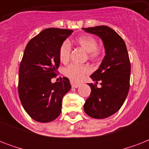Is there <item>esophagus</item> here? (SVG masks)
I'll list each match as a JSON object with an SVG mask.
<instances>
[{"mask_svg":"<svg viewBox=\"0 0 149 149\" xmlns=\"http://www.w3.org/2000/svg\"><path fill=\"white\" fill-rule=\"evenodd\" d=\"M70 83H71V86H72V87H73V88H77V87H79V85H80V83H79V82H75L74 80H71Z\"/></svg>","mask_w":149,"mask_h":149,"instance_id":"1","label":"esophagus"}]
</instances>
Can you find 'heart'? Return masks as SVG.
<instances>
[{
  "instance_id": "b5f03b06",
  "label": "heart",
  "mask_w": 149,
  "mask_h": 149,
  "mask_svg": "<svg viewBox=\"0 0 149 149\" xmlns=\"http://www.w3.org/2000/svg\"><path fill=\"white\" fill-rule=\"evenodd\" d=\"M77 43L80 47L89 53L91 58H97L100 54V50L97 47V41L96 38L90 35L80 36L77 39ZM71 44L69 41H65L61 45L59 49V59L62 63H67L70 58L71 54ZM91 72L89 65L70 64L64 70L65 76L75 80H79L86 73Z\"/></svg>"
}]
</instances>
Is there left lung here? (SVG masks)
Masks as SVG:
<instances>
[{
	"instance_id": "1",
	"label": "left lung",
	"mask_w": 149,
	"mask_h": 149,
	"mask_svg": "<svg viewBox=\"0 0 149 149\" xmlns=\"http://www.w3.org/2000/svg\"><path fill=\"white\" fill-rule=\"evenodd\" d=\"M88 33L101 38L105 56L91 77L101 87L88 84L91 95L84 104V111L96 119L108 118L120 110L127 97L130 86L131 63L127 47L122 38L108 26L83 28Z\"/></svg>"
}]
</instances>
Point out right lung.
I'll return each instance as SVG.
<instances>
[{"mask_svg": "<svg viewBox=\"0 0 149 149\" xmlns=\"http://www.w3.org/2000/svg\"><path fill=\"white\" fill-rule=\"evenodd\" d=\"M73 32L70 29L43 30L27 44L19 67L18 94L28 114L38 122H50L58 117L63 97L71 89L66 77L52 83L58 74L59 49Z\"/></svg>", "mask_w": 149, "mask_h": 149, "instance_id": "obj_1", "label": "right lung"}]
</instances>
